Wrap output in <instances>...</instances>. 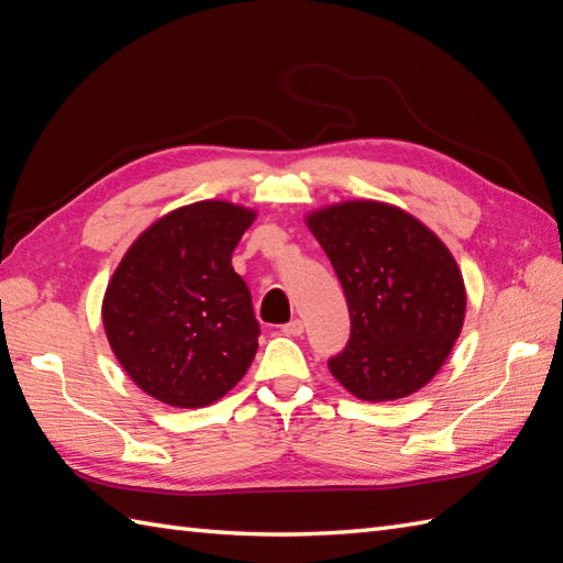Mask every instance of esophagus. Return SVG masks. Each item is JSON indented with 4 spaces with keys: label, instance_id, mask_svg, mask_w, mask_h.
<instances>
[{
    "label": "esophagus",
    "instance_id": "34e87169",
    "mask_svg": "<svg viewBox=\"0 0 563 563\" xmlns=\"http://www.w3.org/2000/svg\"><path fill=\"white\" fill-rule=\"evenodd\" d=\"M280 331H283L285 335H302V333H305V323L299 321V319H292L290 323H285Z\"/></svg>",
    "mask_w": 563,
    "mask_h": 563
}]
</instances>
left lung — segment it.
<instances>
[{"label":"left lung","instance_id":"obj_1","mask_svg":"<svg viewBox=\"0 0 563 563\" xmlns=\"http://www.w3.org/2000/svg\"><path fill=\"white\" fill-rule=\"evenodd\" d=\"M307 225L350 311V341L329 360L331 374L372 402L427 386L465 319V285L451 252L420 220L378 201L329 206Z\"/></svg>","mask_w":563,"mask_h":563}]
</instances>
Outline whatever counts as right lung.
Here are the masks:
<instances>
[{
  "instance_id": "add662e5",
  "label": "right lung",
  "mask_w": 563,
  "mask_h": 563,
  "mask_svg": "<svg viewBox=\"0 0 563 563\" xmlns=\"http://www.w3.org/2000/svg\"><path fill=\"white\" fill-rule=\"evenodd\" d=\"M254 211L199 201L141 234L104 290L102 323L132 382L175 408H203L240 382L258 347L252 292L232 252Z\"/></svg>"
}]
</instances>
